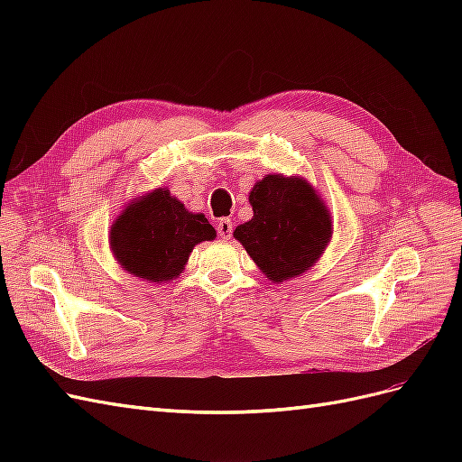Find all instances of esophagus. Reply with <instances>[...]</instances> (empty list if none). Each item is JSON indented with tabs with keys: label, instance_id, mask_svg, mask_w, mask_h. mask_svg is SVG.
I'll return each mask as SVG.
<instances>
[{
	"label": "esophagus",
	"instance_id": "34e87169",
	"mask_svg": "<svg viewBox=\"0 0 462 462\" xmlns=\"http://www.w3.org/2000/svg\"><path fill=\"white\" fill-rule=\"evenodd\" d=\"M217 233H219V236H223V239H229L233 233V221L229 217H221L217 221Z\"/></svg>",
	"mask_w": 462,
	"mask_h": 462
}]
</instances>
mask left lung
Segmentation results:
<instances>
[{"label":"left lung","instance_id":"left-lung-1","mask_svg":"<svg viewBox=\"0 0 462 462\" xmlns=\"http://www.w3.org/2000/svg\"><path fill=\"white\" fill-rule=\"evenodd\" d=\"M254 216L235 229L258 268L273 283L304 273L331 236L328 208L299 177L268 175L248 197Z\"/></svg>","mask_w":462,"mask_h":462}]
</instances>
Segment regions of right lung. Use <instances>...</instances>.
<instances>
[{
	"label": "right lung",
	"instance_id": "add662e5",
	"mask_svg": "<svg viewBox=\"0 0 462 462\" xmlns=\"http://www.w3.org/2000/svg\"><path fill=\"white\" fill-rule=\"evenodd\" d=\"M216 229L158 189L123 209L111 227V248L127 272L148 282H170L183 272L194 245L214 241Z\"/></svg>",
	"mask_w": 462,
	"mask_h": 462
}]
</instances>
